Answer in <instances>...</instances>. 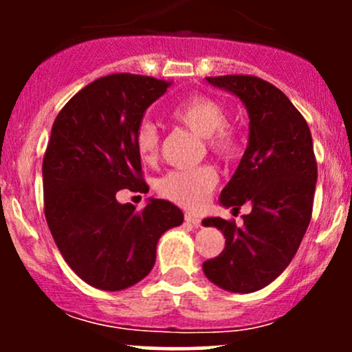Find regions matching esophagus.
<instances>
[{
	"label": "esophagus",
	"instance_id": "obj_1",
	"mask_svg": "<svg viewBox=\"0 0 352 352\" xmlns=\"http://www.w3.org/2000/svg\"><path fill=\"white\" fill-rule=\"evenodd\" d=\"M185 221L190 225H193V227H200V217L195 215V213H185Z\"/></svg>",
	"mask_w": 352,
	"mask_h": 352
}]
</instances>
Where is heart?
I'll list each match as a JSON object with an SVG mask.
<instances>
[{"label":"heart","instance_id":"obj_1","mask_svg":"<svg viewBox=\"0 0 352 352\" xmlns=\"http://www.w3.org/2000/svg\"><path fill=\"white\" fill-rule=\"evenodd\" d=\"M173 119L204 137L210 152L230 159L236 152L235 132L227 125L228 112L220 102L205 96H193L173 109ZM135 147L145 162H155L160 152V132L152 120H142L135 132ZM217 184V173L208 165L172 170L157 182V192L179 207L197 210L205 204Z\"/></svg>","mask_w":352,"mask_h":352}]
</instances>
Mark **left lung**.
<instances>
[{"label": "left lung", "instance_id": "obj_1", "mask_svg": "<svg viewBox=\"0 0 352 352\" xmlns=\"http://www.w3.org/2000/svg\"><path fill=\"white\" fill-rule=\"evenodd\" d=\"M205 80L240 99L248 112V145L218 201L232 212L250 204L252 212L241 227L220 217L201 221L225 236L223 252L205 261L204 273L225 292L253 293L292 263L309 225L318 180L313 137L273 84L254 76Z\"/></svg>", "mask_w": 352, "mask_h": 352}]
</instances>
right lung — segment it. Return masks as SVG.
<instances>
[{"label": "right lung", "mask_w": 352, "mask_h": 352, "mask_svg": "<svg viewBox=\"0 0 352 352\" xmlns=\"http://www.w3.org/2000/svg\"><path fill=\"white\" fill-rule=\"evenodd\" d=\"M172 82L112 74L87 84L56 117L43 160L44 213L64 261L82 281L120 292L144 280L159 238L184 223L179 207L147 199L142 212L117 192H148L135 132Z\"/></svg>", "instance_id": "obj_1"}]
</instances>
